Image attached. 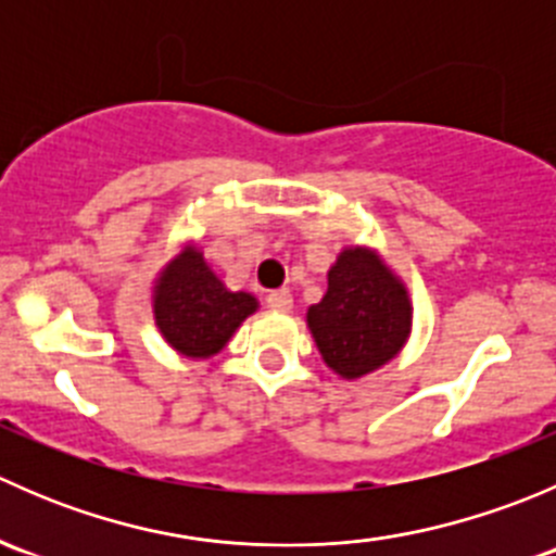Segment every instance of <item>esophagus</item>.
Masks as SVG:
<instances>
[{
    "label": "esophagus",
    "mask_w": 556,
    "mask_h": 556,
    "mask_svg": "<svg viewBox=\"0 0 556 556\" xmlns=\"http://www.w3.org/2000/svg\"><path fill=\"white\" fill-rule=\"evenodd\" d=\"M266 304L271 306L274 312H290L293 309V295H290V290H271V293L266 295Z\"/></svg>",
    "instance_id": "esophagus-1"
}]
</instances>
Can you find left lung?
Returning <instances> with one entry per match:
<instances>
[{
    "label": "left lung",
    "instance_id": "left-lung-1",
    "mask_svg": "<svg viewBox=\"0 0 556 556\" xmlns=\"http://www.w3.org/2000/svg\"><path fill=\"white\" fill-rule=\"evenodd\" d=\"M306 323L328 368L357 379L382 368L406 344L412 301L377 252L350 247L330 266L328 290L309 306Z\"/></svg>",
    "mask_w": 556,
    "mask_h": 556
}]
</instances>
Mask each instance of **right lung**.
Wrapping results in <instances>:
<instances>
[{
  "label": "right lung",
  "instance_id": "1",
  "mask_svg": "<svg viewBox=\"0 0 556 556\" xmlns=\"http://www.w3.org/2000/svg\"><path fill=\"white\" fill-rule=\"evenodd\" d=\"M255 309L257 301L231 293L195 247L174 257L155 282V325L185 357L217 355Z\"/></svg>",
  "mask_w": 556,
  "mask_h": 556
}]
</instances>
